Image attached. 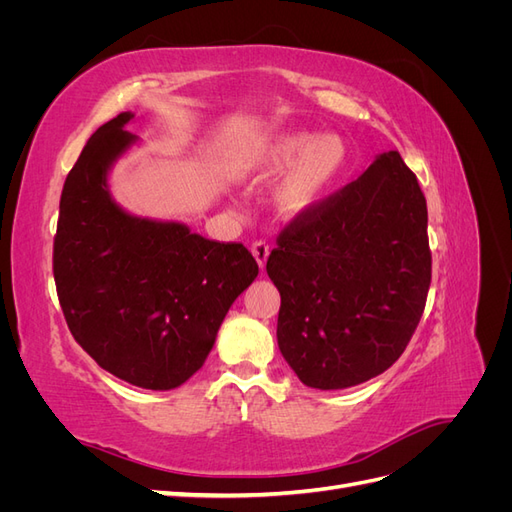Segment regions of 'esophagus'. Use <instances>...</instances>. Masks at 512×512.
Instances as JSON below:
<instances>
[{"label": "esophagus", "instance_id": "esophagus-1", "mask_svg": "<svg viewBox=\"0 0 512 512\" xmlns=\"http://www.w3.org/2000/svg\"><path fill=\"white\" fill-rule=\"evenodd\" d=\"M252 254H254L256 262H258V267L265 269L267 260H269V254H271V247H269V243H265V241H256V243L252 245Z\"/></svg>", "mask_w": 512, "mask_h": 512}]
</instances>
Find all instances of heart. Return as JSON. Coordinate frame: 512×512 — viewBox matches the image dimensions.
Returning a JSON list of instances; mask_svg holds the SVG:
<instances>
[{
	"label": "heart",
	"mask_w": 512,
	"mask_h": 512,
	"mask_svg": "<svg viewBox=\"0 0 512 512\" xmlns=\"http://www.w3.org/2000/svg\"><path fill=\"white\" fill-rule=\"evenodd\" d=\"M346 162L348 151L337 134L284 130L265 138L239 166L237 177L250 188H265L284 174L275 207L282 218L299 220L333 194Z\"/></svg>",
	"instance_id": "1"
}]
</instances>
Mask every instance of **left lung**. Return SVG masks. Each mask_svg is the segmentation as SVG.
Returning <instances> with one entry per match:
<instances>
[{"instance_id":"obj_1","label":"left lung","mask_w":512,"mask_h":512,"mask_svg":"<svg viewBox=\"0 0 512 512\" xmlns=\"http://www.w3.org/2000/svg\"><path fill=\"white\" fill-rule=\"evenodd\" d=\"M267 273L282 297L277 346L305 386L348 389L389 369L431 284L427 203L399 153H380L359 179L294 220Z\"/></svg>"}]
</instances>
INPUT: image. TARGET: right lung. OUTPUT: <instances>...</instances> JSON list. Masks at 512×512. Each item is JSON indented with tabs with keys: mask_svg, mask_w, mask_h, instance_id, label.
Instances as JSON below:
<instances>
[{
	"mask_svg": "<svg viewBox=\"0 0 512 512\" xmlns=\"http://www.w3.org/2000/svg\"><path fill=\"white\" fill-rule=\"evenodd\" d=\"M106 121L66 177L53 275L68 327L108 374L149 391L177 389L205 365L230 305L258 265L241 243H218L181 222L141 218L111 194L108 175L138 145Z\"/></svg>",
	"mask_w": 512,
	"mask_h": 512,
	"instance_id": "add662e5",
	"label": "right lung"
}]
</instances>
